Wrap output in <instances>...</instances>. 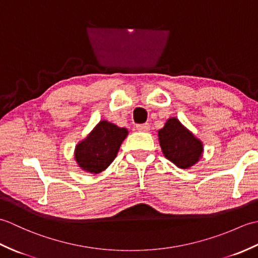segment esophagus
<instances>
[{
	"mask_svg": "<svg viewBox=\"0 0 258 258\" xmlns=\"http://www.w3.org/2000/svg\"><path fill=\"white\" fill-rule=\"evenodd\" d=\"M136 130L139 131V132H149L150 131V125L149 124H140V125H136Z\"/></svg>",
	"mask_w": 258,
	"mask_h": 258,
	"instance_id": "1",
	"label": "esophagus"
}]
</instances>
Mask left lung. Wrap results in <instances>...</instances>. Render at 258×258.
Instances as JSON below:
<instances>
[{
  "label": "left lung",
  "instance_id": "left-lung-1",
  "mask_svg": "<svg viewBox=\"0 0 258 258\" xmlns=\"http://www.w3.org/2000/svg\"><path fill=\"white\" fill-rule=\"evenodd\" d=\"M158 142L164 156L183 169L195 165L204 152L202 141L176 117L168 118L164 127L158 131Z\"/></svg>",
  "mask_w": 258,
  "mask_h": 258
}]
</instances>
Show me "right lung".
<instances>
[{"mask_svg":"<svg viewBox=\"0 0 258 258\" xmlns=\"http://www.w3.org/2000/svg\"><path fill=\"white\" fill-rule=\"evenodd\" d=\"M128 134L125 127L101 120L91 133L75 146L74 158L79 167L91 174H98L111 165L119 146Z\"/></svg>","mask_w":258,"mask_h":258,"instance_id":"obj_1","label":"right lung"}]
</instances>
